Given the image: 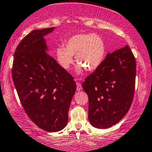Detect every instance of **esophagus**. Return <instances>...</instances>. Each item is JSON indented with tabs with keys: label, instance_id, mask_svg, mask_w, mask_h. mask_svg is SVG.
Wrapping results in <instances>:
<instances>
[{
	"label": "esophagus",
	"instance_id": "34e87169",
	"mask_svg": "<svg viewBox=\"0 0 152 152\" xmlns=\"http://www.w3.org/2000/svg\"><path fill=\"white\" fill-rule=\"evenodd\" d=\"M76 89H77V91H81V90H82L81 84L79 82H76Z\"/></svg>",
	"mask_w": 152,
	"mask_h": 152
}]
</instances>
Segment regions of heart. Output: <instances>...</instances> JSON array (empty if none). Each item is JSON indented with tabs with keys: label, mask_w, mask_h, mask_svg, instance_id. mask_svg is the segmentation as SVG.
Returning <instances> with one entry per match:
<instances>
[{
	"label": "heart",
	"mask_w": 152,
	"mask_h": 152,
	"mask_svg": "<svg viewBox=\"0 0 152 152\" xmlns=\"http://www.w3.org/2000/svg\"><path fill=\"white\" fill-rule=\"evenodd\" d=\"M64 46L58 47L56 56L59 64L68 69L73 63L75 56L79 63L77 71L81 73L84 68L88 71L97 69L104 61L106 55V45L100 36L92 33L76 34L66 39Z\"/></svg>",
	"instance_id": "heart-1"
}]
</instances>
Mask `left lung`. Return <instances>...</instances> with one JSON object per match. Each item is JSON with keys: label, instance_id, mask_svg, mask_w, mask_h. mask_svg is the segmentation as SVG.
<instances>
[{"label": "left lung", "instance_id": "8db88e82", "mask_svg": "<svg viewBox=\"0 0 152 152\" xmlns=\"http://www.w3.org/2000/svg\"><path fill=\"white\" fill-rule=\"evenodd\" d=\"M136 64L126 45L108 53L101 66L88 76L82 87L89 96V121L96 128H108L126 115L132 104Z\"/></svg>", "mask_w": 152, "mask_h": 152}]
</instances>
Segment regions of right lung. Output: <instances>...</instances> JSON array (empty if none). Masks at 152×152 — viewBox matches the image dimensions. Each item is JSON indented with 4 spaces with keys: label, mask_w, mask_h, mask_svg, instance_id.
<instances>
[{
    "label": "right lung",
    "mask_w": 152,
    "mask_h": 152,
    "mask_svg": "<svg viewBox=\"0 0 152 152\" xmlns=\"http://www.w3.org/2000/svg\"><path fill=\"white\" fill-rule=\"evenodd\" d=\"M54 27L31 31L14 53L12 78L25 112L48 132L66 127L76 84L73 76L48 53L44 37Z\"/></svg>",
    "instance_id": "right-lung-1"
}]
</instances>
